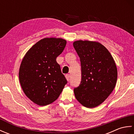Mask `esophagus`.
Masks as SVG:
<instances>
[{"instance_id":"obj_1","label":"esophagus","mask_w":134,"mask_h":134,"mask_svg":"<svg viewBox=\"0 0 134 134\" xmlns=\"http://www.w3.org/2000/svg\"><path fill=\"white\" fill-rule=\"evenodd\" d=\"M65 76V78L67 79V80L68 81H70V75L69 74H66Z\"/></svg>"}]
</instances>
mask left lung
Returning a JSON list of instances; mask_svg holds the SVG:
<instances>
[{
  "instance_id": "1",
  "label": "left lung",
  "mask_w": 134,
  "mask_h": 134,
  "mask_svg": "<svg viewBox=\"0 0 134 134\" xmlns=\"http://www.w3.org/2000/svg\"><path fill=\"white\" fill-rule=\"evenodd\" d=\"M73 45L82 71L81 84L74 90L75 97L83 106L95 108L114 89L118 78L116 63L109 51L98 42L78 40Z\"/></svg>"
}]
</instances>
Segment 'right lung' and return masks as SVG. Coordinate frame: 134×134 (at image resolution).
I'll return each mask as SVG.
<instances>
[{
    "mask_svg": "<svg viewBox=\"0 0 134 134\" xmlns=\"http://www.w3.org/2000/svg\"><path fill=\"white\" fill-rule=\"evenodd\" d=\"M66 43L61 38H44L33 45L22 59L20 84L25 95L40 106L56 100L67 83L56 62Z\"/></svg>",
    "mask_w": 134,
    "mask_h": 134,
    "instance_id": "1",
    "label": "right lung"
}]
</instances>
